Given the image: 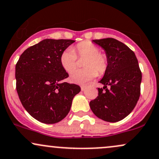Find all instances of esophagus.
<instances>
[{"mask_svg":"<svg viewBox=\"0 0 159 159\" xmlns=\"http://www.w3.org/2000/svg\"><path fill=\"white\" fill-rule=\"evenodd\" d=\"M85 89H86V86H81V91H84Z\"/></svg>","mask_w":159,"mask_h":159,"instance_id":"obj_1","label":"esophagus"}]
</instances>
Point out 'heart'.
Segmentation results:
<instances>
[{"label": "heart", "mask_w": 159, "mask_h": 159, "mask_svg": "<svg viewBox=\"0 0 159 159\" xmlns=\"http://www.w3.org/2000/svg\"><path fill=\"white\" fill-rule=\"evenodd\" d=\"M85 57L83 66L84 69H78L71 75L70 81L78 84H84L97 76L98 72L102 74L107 66L105 54L98 52L96 45L88 41L78 43L73 48L63 51L60 57L61 66L66 72L71 73L76 67L77 57Z\"/></svg>", "instance_id": "b5f03b06"}]
</instances>
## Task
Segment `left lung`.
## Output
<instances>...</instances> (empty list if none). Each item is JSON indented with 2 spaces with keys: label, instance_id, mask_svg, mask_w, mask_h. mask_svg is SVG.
Wrapping results in <instances>:
<instances>
[{
  "label": "left lung",
  "instance_id": "left-lung-1",
  "mask_svg": "<svg viewBox=\"0 0 159 159\" xmlns=\"http://www.w3.org/2000/svg\"><path fill=\"white\" fill-rule=\"evenodd\" d=\"M105 52L107 66L98 88V96L90 102L93 114L104 121L116 123L135 107L140 94L142 74L134 53L113 38L94 39Z\"/></svg>",
  "mask_w": 159,
  "mask_h": 159
}]
</instances>
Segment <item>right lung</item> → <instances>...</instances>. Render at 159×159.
Instances as JSON below:
<instances>
[{
    "instance_id": "add662e5",
    "label": "right lung",
    "mask_w": 159,
    "mask_h": 159,
    "mask_svg": "<svg viewBox=\"0 0 159 159\" xmlns=\"http://www.w3.org/2000/svg\"><path fill=\"white\" fill-rule=\"evenodd\" d=\"M72 39H45L27 48L16 66V90L25 110L41 123L54 124L69 114L72 100L81 91L74 84L63 82L69 74L60 57Z\"/></svg>"
}]
</instances>
